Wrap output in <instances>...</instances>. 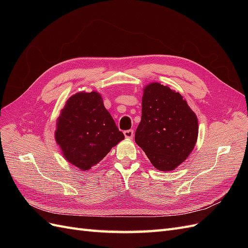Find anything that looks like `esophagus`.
I'll list each match as a JSON object with an SVG mask.
<instances>
[{
    "instance_id": "esophagus-1",
    "label": "esophagus",
    "mask_w": 248,
    "mask_h": 248,
    "mask_svg": "<svg viewBox=\"0 0 248 248\" xmlns=\"http://www.w3.org/2000/svg\"><path fill=\"white\" fill-rule=\"evenodd\" d=\"M133 134H134V132H133L132 129H128V130H125L124 131V136L127 139H132L133 138Z\"/></svg>"
}]
</instances>
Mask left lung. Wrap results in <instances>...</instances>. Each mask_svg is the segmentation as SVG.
<instances>
[{"mask_svg":"<svg viewBox=\"0 0 248 248\" xmlns=\"http://www.w3.org/2000/svg\"><path fill=\"white\" fill-rule=\"evenodd\" d=\"M198 132L197 116L181 94L158 82L144 89L134 140L157 170L169 171L181 164L193 150Z\"/></svg>","mask_w":248,"mask_h":248,"instance_id":"1","label":"left lung"}]
</instances>
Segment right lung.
<instances>
[{"label": "right lung", "mask_w": 248, "mask_h": 248, "mask_svg": "<svg viewBox=\"0 0 248 248\" xmlns=\"http://www.w3.org/2000/svg\"><path fill=\"white\" fill-rule=\"evenodd\" d=\"M55 137L65 158L81 170L91 169L124 140L95 91L70 97L58 119Z\"/></svg>", "instance_id": "add662e5"}]
</instances>
